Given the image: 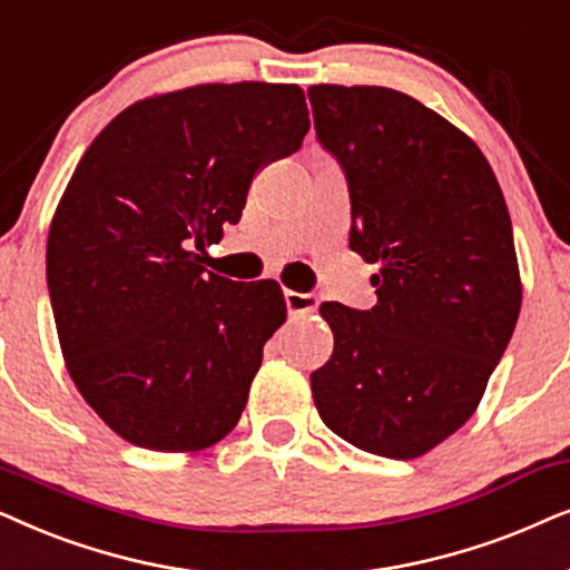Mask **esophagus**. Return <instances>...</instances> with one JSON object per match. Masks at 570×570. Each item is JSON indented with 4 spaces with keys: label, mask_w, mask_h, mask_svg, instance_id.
<instances>
[{
    "label": "esophagus",
    "mask_w": 570,
    "mask_h": 570,
    "mask_svg": "<svg viewBox=\"0 0 570 570\" xmlns=\"http://www.w3.org/2000/svg\"><path fill=\"white\" fill-rule=\"evenodd\" d=\"M284 299H286V309H289V315L307 317V315H313L315 309H317V297H315V294H302V292L286 289L284 292Z\"/></svg>",
    "instance_id": "1"
}]
</instances>
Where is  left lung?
Returning <instances> with one entry per match:
<instances>
[{
	"mask_svg": "<svg viewBox=\"0 0 570 570\" xmlns=\"http://www.w3.org/2000/svg\"><path fill=\"white\" fill-rule=\"evenodd\" d=\"M317 140L348 181V247L377 305L323 302L331 360L309 375L325 428L416 459L476 412L521 309L511 216L476 142L381 86H309Z\"/></svg>",
	"mask_w": 570,
	"mask_h": 570,
	"instance_id": "1",
	"label": "left lung"
}]
</instances>
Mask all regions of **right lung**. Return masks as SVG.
I'll return each instance as SVG.
<instances>
[{
  "mask_svg": "<svg viewBox=\"0 0 570 570\" xmlns=\"http://www.w3.org/2000/svg\"><path fill=\"white\" fill-rule=\"evenodd\" d=\"M307 130L299 86L206 82L127 106L75 166L49 229L51 309L75 389L127 443L195 453L239 422L286 302L195 249Z\"/></svg>",
  "mask_w": 570,
  "mask_h": 570,
  "instance_id": "add662e5",
  "label": "right lung"
}]
</instances>
